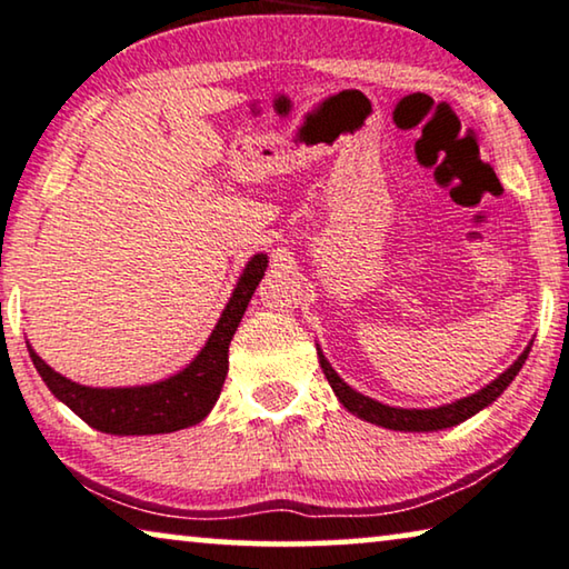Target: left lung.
I'll list each match as a JSON object with an SVG mask.
<instances>
[{"mask_svg":"<svg viewBox=\"0 0 569 569\" xmlns=\"http://www.w3.org/2000/svg\"><path fill=\"white\" fill-rule=\"evenodd\" d=\"M529 351H531V341L521 351V357H518L503 375H498L490 385H485L482 390L467 395V398H459V400L447 402V406H439V408H395V406H385V402L375 400V398H367V395L353 390L351 385H346L339 377V372H336V369L328 365L326 353L320 351V346H318V361H320V367H323V375H326L328 385L333 387L336 398H339V402L346 410H349V413H353L367 423L390 428V431L423 433V431H443V428L462 423V421H467V418H472L475 413H480L482 408H488L492 400H498L500 395H503L506 387L516 380V375L521 372L523 361L529 359Z\"/></svg>","mask_w":569,"mask_h":569,"instance_id":"8db88e82","label":"left lung"}]
</instances>
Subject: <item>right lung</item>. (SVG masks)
<instances>
[{"mask_svg": "<svg viewBox=\"0 0 569 569\" xmlns=\"http://www.w3.org/2000/svg\"><path fill=\"white\" fill-rule=\"evenodd\" d=\"M269 264L267 253H253L230 292L210 339L200 353L177 375L161 382L136 387H89L63 377L38 357L28 343L30 359L56 398L69 406L81 421L112 436L171 433L197 426L220 398L228 375V346L241 323L253 290Z\"/></svg>", "mask_w": 569, "mask_h": 569, "instance_id": "right-lung-1", "label": "right lung"}]
</instances>
